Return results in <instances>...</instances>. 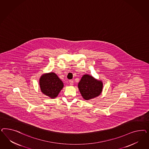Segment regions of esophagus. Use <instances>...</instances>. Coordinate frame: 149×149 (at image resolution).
<instances>
[{
	"instance_id": "34e87169",
	"label": "esophagus",
	"mask_w": 149,
	"mask_h": 149,
	"mask_svg": "<svg viewBox=\"0 0 149 149\" xmlns=\"http://www.w3.org/2000/svg\"><path fill=\"white\" fill-rule=\"evenodd\" d=\"M69 84L70 85H72L74 84V81H72V80H70L69 81Z\"/></svg>"
}]
</instances>
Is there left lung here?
<instances>
[{
    "label": "left lung",
    "instance_id": "1",
    "mask_svg": "<svg viewBox=\"0 0 149 149\" xmlns=\"http://www.w3.org/2000/svg\"><path fill=\"white\" fill-rule=\"evenodd\" d=\"M103 84L88 74H85L78 84V88L83 98L90 100L98 97L103 91Z\"/></svg>",
    "mask_w": 149,
    "mask_h": 149
}]
</instances>
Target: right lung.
<instances>
[{"mask_svg":"<svg viewBox=\"0 0 149 149\" xmlns=\"http://www.w3.org/2000/svg\"><path fill=\"white\" fill-rule=\"evenodd\" d=\"M39 85L41 92L53 99L58 96L64 86L63 82L54 72L42 74L39 79Z\"/></svg>","mask_w":149,"mask_h":149,"instance_id":"right-lung-1","label":"right lung"}]
</instances>
